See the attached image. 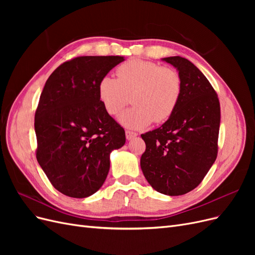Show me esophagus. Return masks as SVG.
<instances>
[{"mask_svg":"<svg viewBox=\"0 0 255 255\" xmlns=\"http://www.w3.org/2000/svg\"><path fill=\"white\" fill-rule=\"evenodd\" d=\"M138 134L135 133V132H132V130H127L126 132V137L128 140H130V139H134V138L137 136Z\"/></svg>","mask_w":255,"mask_h":255,"instance_id":"obj_1","label":"esophagus"}]
</instances>
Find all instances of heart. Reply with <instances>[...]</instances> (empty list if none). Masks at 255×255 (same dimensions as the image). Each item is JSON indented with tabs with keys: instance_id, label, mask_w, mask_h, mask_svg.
<instances>
[{
	"instance_id": "b5f03b06",
	"label": "heart",
	"mask_w": 255,
	"mask_h": 255,
	"mask_svg": "<svg viewBox=\"0 0 255 255\" xmlns=\"http://www.w3.org/2000/svg\"><path fill=\"white\" fill-rule=\"evenodd\" d=\"M117 79L104 75L98 84V97L107 114H119L132 98L133 107L119 116L128 128H142L153 121L168 120L179 106L183 92L181 74L153 61L129 59L116 69Z\"/></svg>"
}]
</instances>
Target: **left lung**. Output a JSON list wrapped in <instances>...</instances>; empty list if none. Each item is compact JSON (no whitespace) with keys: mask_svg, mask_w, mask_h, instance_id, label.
Returning <instances> with one entry per match:
<instances>
[{"mask_svg":"<svg viewBox=\"0 0 255 255\" xmlns=\"http://www.w3.org/2000/svg\"><path fill=\"white\" fill-rule=\"evenodd\" d=\"M161 59L181 74L183 92L171 117L141 135L145 151L140 167L156 191L181 196L202 182L217 157L220 104L211 83L191 61L181 56Z\"/></svg>","mask_w":255,"mask_h":255,"instance_id":"1","label":"left lung"}]
</instances>
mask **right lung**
<instances>
[{"instance_id": "obj_1", "label": "right lung", "mask_w": 255, "mask_h": 255, "mask_svg": "<svg viewBox=\"0 0 255 255\" xmlns=\"http://www.w3.org/2000/svg\"><path fill=\"white\" fill-rule=\"evenodd\" d=\"M123 56H81L66 61L45 82L35 114L36 157L51 184L71 198L102 187L113 150L126 132L107 114L98 84Z\"/></svg>"}]
</instances>
